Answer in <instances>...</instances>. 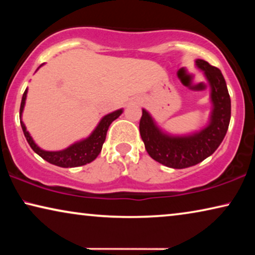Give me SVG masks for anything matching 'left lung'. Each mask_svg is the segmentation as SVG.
<instances>
[{
    "label": "left lung",
    "instance_id": "obj_1",
    "mask_svg": "<svg viewBox=\"0 0 255 255\" xmlns=\"http://www.w3.org/2000/svg\"><path fill=\"white\" fill-rule=\"evenodd\" d=\"M195 65L203 71L211 89L212 110L207 127L189 134H169L156 125L145 109L139 123L141 139L149 156L170 168H187L210 156L224 139L231 118V100L222 72L202 59H196Z\"/></svg>",
    "mask_w": 255,
    "mask_h": 255
}]
</instances>
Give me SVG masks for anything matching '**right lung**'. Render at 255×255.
Masks as SVG:
<instances>
[{
  "label": "right lung",
  "instance_id": "right-lung-1",
  "mask_svg": "<svg viewBox=\"0 0 255 255\" xmlns=\"http://www.w3.org/2000/svg\"><path fill=\"white\" fill-rule=\"evenodd\" d=\"M27 88L23 94L22 102H20V109H19V118H20V125H22V130L24 132L27 142L31 146V148L37 153L38 155L41 156L47 162L52 163V165L64 167V168H71V167H79L87 165V163L94 161L97 158V155L101 153L102 149L103 142L106 140L108 128H109L110 124L113 123L115 120H117L123 113V109H118L114 113H110L102 117L97 127L94 128V131L90 133L89 137H87L82 140L76 141L67 148L61 149V151H45L41 149L36 142L33 141L32 137H31L29 131H26V128L22 122V114L24 110V106H25Z\"/></svg>",
  "mask_w": 255,
  "mask_h": 255
}]
</instances>
